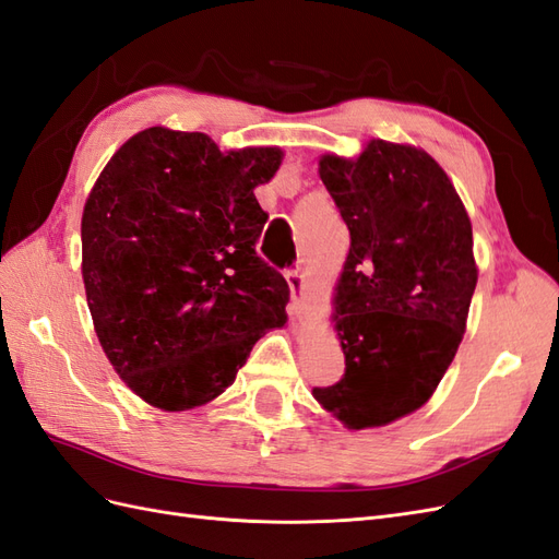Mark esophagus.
<instances>
[{"label": "esophagus", "instance_id": "esophagus-1", "mask_svg": "<svg viewBox=\"0 0 559 559\" xmlns=\"http://www.w3.org/2000/svg\"><path fill=\"white\" fill-rule=\"evenodd\" d=\"M285 281H288L293 299H295V305H297L299 299H302V293H305V276H302V271H299V269H288V271H285ZM295 313H297V311H295Z\"/></svg>", "mask_w": 559, "mask_h": 559}]
</instances>
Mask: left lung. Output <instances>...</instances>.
I'll return each instance as SVG.
<instances>
[{"mask_svg": "<svg viewBox=\"0 0 559 559\" xmlns=\"http://www.w3.org/2000/svg\"><path fill=\"white\" fill-rule=\"evenodd\" d=\"M319 175L349 228L335 295L345 376L313 388L352 429L388 425L432 396L461 345L477 266L469 217L432 157L370 141Z\"/></svg>", "mask_w": 559, "mask_h": 559, "instance_id": "left-lung-1", "label": "left lung"}]
</instances>
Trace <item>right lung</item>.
Returning <instances> with one entry per match:
<instances>
[{
	"mask_svg": "<svg viewBox=\"0 0 559 559\" xmlns=\"http://www.w3.org/2000/svg\"><path fill=\"white\" fill-rule=\"evenodd\" d=\"M281 157L151 127L96 179L82 214L87 305L108 361L151 406L212 402L285 325L288 281L254 248L269 217L254 186Z\"/></svg>",
	"mask_w": 559,
	"mask_h": 559,
	"instance_id": "1",
	"label": "right lung"
}]
</instances>
